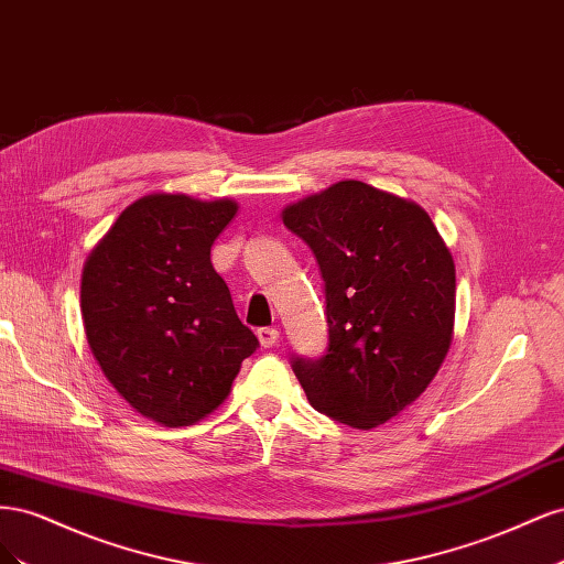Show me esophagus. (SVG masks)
Segmentation results:
<instances>
[{
  "label": "esophagus",
  "instance_id": "esophagus-1",
  "mask_svg": "<svg viewBox=\"0 0 564 564\" xmlns=\"http://www.w3.org/2000/svg\"><path fill=\"white\" fill-rule=\"evenodd\" d=\"M256 334H259V340L263 348H272L280 340V332L275 327H261Z\"/></svg>",
  "mask_w": 564,
  "mask_h": 564
}]
</instances>
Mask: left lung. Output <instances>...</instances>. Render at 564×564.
<instances>
[{
    "instance_id": "1",
    "label": "left lung",
    "mask_w": 564,
    "mask_h": 564,
    "mask_svg": "<svg viewBox=\"0 0 564 564\" xmlns=\"http://www.w3.org/2000/svg\"><path fill=\"white\" fill-rule=\"evenodd\" d=\"M315 253L329 346L292 369L317 412L377 429L435 379L454 336L456 270L419 204L340 181L282 212Z\"/></svg>"
}]
</instances>
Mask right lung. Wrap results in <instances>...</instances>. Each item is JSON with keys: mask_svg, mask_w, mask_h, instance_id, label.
Listing matches in <instances>:
<instances>
[{"mask_svg": "<svg viewBox=\"0 0 564 564\" xmlns=\"http://www.w3.org/2000/svg\"><path fill=\"white\" fill-rule=\"evenodd\" d=\"M237 202L148 195L127 207L82 272V319L106 379L135 412L191 425L228 398L259 338L212 265Z\"/></svg>", "mask_w": 564, "mask_h": 564, "instance_id": "add662e5", "label": "right lung"}]
</instances>
